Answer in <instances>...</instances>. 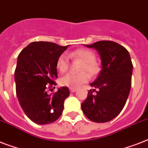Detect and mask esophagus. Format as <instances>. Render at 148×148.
<instances>
[{
  "mask_svg": "<svg viewBox=\"0 0 148 148\" xmlns=\"http://www.w3.org/2000/svg\"><path fill=\"white\" fill-rule=\"evenodd\" d=\"M77 90L76 88H70V91L71 93H74Z\"/></svg>",
  "mask_w": 148,
  "mask_h": 148,
  "instance_id": "1",
  "label": "esophagus"
}]
</instances>
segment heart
Returning a JSON list of instances; mask_svg holds the SVG:
<instances>
[{"label": "heart", "instance_id": "heart-1", "mask_svg": "<svg viewBox=\"0 0 148 148\" xmlns=\"http://www.w3.org/2000/svg\"><path fill=\"white\" fill-rule=\"evenodd\" d=\"M70 56L73 59L80 60L83 62L80 70L81 73H69L62 77L60 80V83L62 86L70 88H77L81 84L87 83L89 81V75L95 77L99 74L101 67L100 64L95 60V53L92 51L87 48H79L71 52ZM56 66L60 73L67 71L69 67V59L66 53H62L58 57Z\"/></svg>", "mask_w": 148, "mask_h": 148}]
</instances>
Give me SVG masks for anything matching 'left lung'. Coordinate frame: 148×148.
Wrapping results in <instances>:
<instances>
[{"instance_id": "left-lung-1", "label": "left lung", "mask_w": 148, "mask_h": 148, "mask_svg": "<svg viewBox=\"0 0 148 148\" xmlns=\"http://www.w3.org/2000/svg\"><path fill=\"white\" fill-rule=\"evenodd\" d=\"M98 51L101 69L97 78L90 84L98 89L90 90L81 103V109L94 122H108L119 114L126 103L131 87L133 64L127 50L111 40L86 45ZM95 91L96 94H93Z\"/></svg>"}]
</instances>
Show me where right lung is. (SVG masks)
Returning a JSON list of instances; mask_svg holds the SVG:
<instances>
[{
  "instance_id": "1",
  "label": "right lung",
  "mask_w": 148,
  "mask_h": 148,
  "mask_svg": "<svg viewBox=\"0 0 148 148\" xmlns=\"http://www.w3.org/2000/svg\"><path fill=\"white\" fill-rule=\"evenodd\" d=\"M68 47L47 41H34L18 55L14 72L16 94L20 105L30 120L38 124L56 121L64 110V100L69 97L67 87L55 88L58 77L56 63Z\"/></svg>"
}]
</instances>
